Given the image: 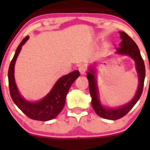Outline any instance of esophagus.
<instances>
[{
    "mask_svg": "<svg viewBox=\"0 0 150 150\" xmlns=\"http://www.w3.org/2000/svg\"><path fill=\"white\" fill-rule=\"evenodd\" d=\"M79 70L80 71V73H81V74H85V71H86L85 65L83 64L80 65L79 66Z\"/></svg>",
    "mask_w": 150,
    "mask_h": 150,
    "instance_id": "esophagus-1",
    "label": "esophagus"
}]
</instances>
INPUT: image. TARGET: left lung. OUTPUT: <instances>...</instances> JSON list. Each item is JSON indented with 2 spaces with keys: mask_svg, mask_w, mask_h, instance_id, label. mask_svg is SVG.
Listing matches in <instances>:
<instances>
[{
  "mask_svg": "<svg viewBox=\"0 0 150 150\" xmlns=\"http://www.w3.org/2000/svg\"><path fill=\"white\" fill-rule=\"evenodd\" d=\"M120 33L122 41L120 43V47L117 48L116 53L120 54L128 55V56L132 57L134 60L135 63H136L137 71L139 74V87L134 98L128 104L123 106L122 107L115 108V109L104 108L101 105L100 100H98V89L95 75H94V71L93 69H90L91 72H88L87 75V78L88 81H89V92L92 98V107H93V110H95L96 114L98 116L101 117L102 118L111 120H119V119L123 117L132 109L133 106L135 105V104L139 100L141 94H142L145 77V67L144 61L143 60L140 51H139L136 43L126 33L120 32Z\"/></svg>",
  "mask_w": 150,
  "mask_h": 150,
  "instance_id": "obj_1",
  "label": "left lung"
}]
</instances>
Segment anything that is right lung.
<instances>
[{
    "label": "right lung",
    "instance_id": "obj_1",
    "mask_svg": "<svg viewBox=\"0 0 150 150\" xmlns=\"http://www.w3.org/2000/svg\"><path fill=\"white\" fill-rule=\"evenodd\" d=\"M29 38H24L16 49L13 58L10 63L8 70V80L10 96L16 106L28 117L34 120L48 121L58 115L65 103L67 92L75 80L80 76L79 71L75 70L59 79L50 93L40 102H30L20 96L14 79V65L22 46Z\"/></svg>",
    "mask_w": 150,
    "mask_h": 150
}]
</instances>
